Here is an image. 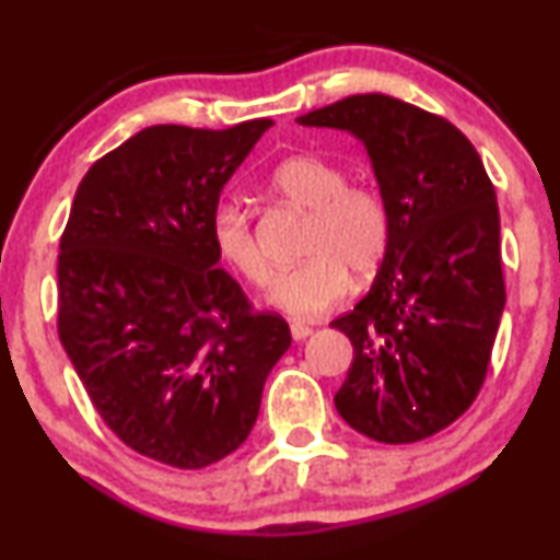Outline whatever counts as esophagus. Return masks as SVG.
I'll return each mask as SVG.
<instances>
[{
	"label": "esophagus",
	"instance_id": "obj_1",
	"mask_svg": "<svg viewBox=\"0 0 560 560\" xmlns=\"http://www.w3.org/2000/svg\"><path fill=\"white\" fill-rule=\"evenodd\" d=\"M310 334H313V328H310L307 323H292V339H294V341L307 339Z\"/></svg>",
	"mask_w": 560,
	"mask_h": 560
}]
</instances>
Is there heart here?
<instances>
[{"instance_id":"1","label":"heart","mask_w":560,"mask_h":560,"mask_svg":"<svg viewBox=\"0 0 560 560\" xmlns=\"http://www.w3.org/2000/svg\"><path fill=\"white\" fill-rule=\"evenodd\" d=\"M349 177L334 161L323 156H292L276 166L273 192L292 206L310 211L302 240L307 255L292 271L281 273L268 302L294 318H318L339 305L349 289V268L370 273L378 268L388 247V208L375 190L347 185ZM215 253L255 287L271 281V262L258 247L250 219L237 206L221 203L211 215Z\"/></svg>"}]
</instances>
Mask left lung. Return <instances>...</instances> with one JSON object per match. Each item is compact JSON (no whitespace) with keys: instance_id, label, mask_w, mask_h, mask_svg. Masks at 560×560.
<instances>
[{"instance_id":"8db88e82","label":"left lung","mask_w":560,"mask_h":560,"mask_svg":"<svg viewBox=\"0 0 560 560\" xmlns=\"http://www.w3.org/2000/svg\"><path fill=\"white\" fill-rule=\"evenodd\" d=\"M298 122L365 145L390 219L373 287L331 323L354 347L334 404L373 441H422L467 412L488 373L506 305L493 182L448 119L394 96H349Z\"/></svg>"}]
</instances>
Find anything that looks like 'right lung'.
<instances>
[{
    "label": "right lung",
    "instance_id": "1",
    "mask_svg": "<svg viewBox=\"0 0 560 560\" xmlns=\"http://www.w3.org/2000/svg\"><path fill=\"white\" fill-rule=\"evenodd\" d=\"M271 119L153 125L88 170L59 242V339L132 451L203 469L237 451L292 345L219 268L211 215Z\"/></svg>",
    "mask_w": 560,
    "mask_h": 560
}]
</instances>
